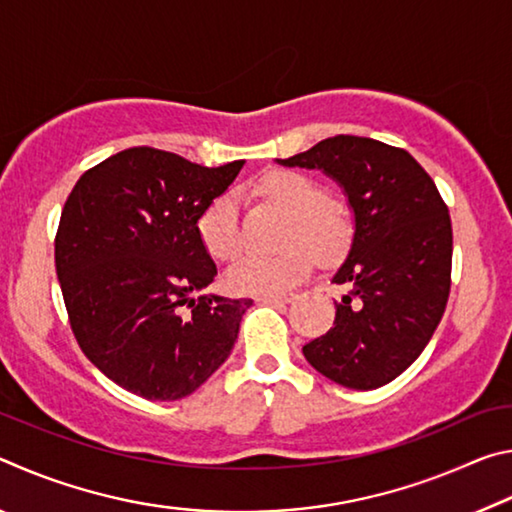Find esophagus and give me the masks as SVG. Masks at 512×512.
<instances>
[{
	"label": "esophagus",
	"mask_w": 512,
	"mask_h": 512,
	"mask_svg": "<svg viewBox=\"0 0 512 512\" xmlns=\"http://www.w3.org/2000/svg\"><path fill=\"white\" fill-rule=\"evenodd\" d=\"M259 302H268V305H287V302L293 300L291 293H287V296H262L257 298Z\"/></svg>",
	"instance_id": "1"
}]
</instances>
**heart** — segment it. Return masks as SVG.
Listing matches in <instances>:
<instances>
[{"label": "heart", "mask_w": 512, "mask_h": 512, "mask_svg": "<svg viewBox=\"0 0 512 512\" xmlns=\"http://www.w3.org/2000/svg\"><path fill=\"white\" fill-rule=\"evenodd\" d=\"M257 187L291 216L287 241H302L320 259L334 257L348 244L345 212L325 198V189L314 178L300 171H273ZM198 237L214 259H230L237 253L241 225L235 192H223L205 207L198 219ZM306 249L293 244L280 253L248 250L225 271V287L237 296H277L309 273L311 255Z\"/></svg>", "instance_id": "1"}]
</instances>
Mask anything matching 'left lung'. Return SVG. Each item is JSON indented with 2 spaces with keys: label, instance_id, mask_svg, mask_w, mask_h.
Masks as SVG:
<instances>
[{
  "label": "left lung",
  "instance_id": "1",
  "mask_svg": "<svg viewBox=\"0 0 512 512\" xmlns=\"http://www.w3.org/2000/svg\"><path fill=\"white\" fill-rule=\"evenodd\" d=\"M320 169L339 183L354 216L350 253L332 282L350 289L334 327L302 348L320 375L354 391L393 381L427 348L452 287V221L411 153L336 135L277 160Z\"/></svg>",
  "mask_w": 512,
  "mask_h": 512
}]
</instances>
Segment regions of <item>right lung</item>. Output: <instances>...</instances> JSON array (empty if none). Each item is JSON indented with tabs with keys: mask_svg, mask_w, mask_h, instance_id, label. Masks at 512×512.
Returning a JSON list of instances; mask_svg holds the SVG:
<instances>
[{
	"mask_svg": "<svg viewBox=\"0 0 512 512\" xmlns=\"http://www.w3.org/2000/svg\"><path fill=\"white\" fill-rule=\"evenodd\" d=\"M241 167L135 146L85 171L60 214L56 273L76 341L144 400H183L205 384L253 305L203 293L216 264L198 237Z\"/></svg>",
	"mask_w": 512,
	"mask_h": 512,
	"instance_id": "right-lung-1",
	"label": "right lung"
}]
</instances>
